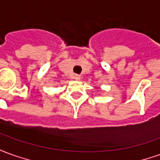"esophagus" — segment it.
I'll list each match as a JSON object with an SVG mask.
<instances>
[{"label":"esophagus","mask_w":160,"mask_h":160,"mask_svg":"<svg viewBox=\"0 0 160 160\" xmlns=\"http://www.w3.org/2000/svg\"><path fill=\"white\" fill-rule=\"evenodd\" d=\"M74 79L79 80V79H80V76H79V75H75V76H74Z\"/></svg>","instance_id":"esophagus-1"}]
</instances>
